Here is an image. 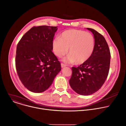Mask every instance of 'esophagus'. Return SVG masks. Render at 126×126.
<instances>
[{
  "instance_id": "1",
  "label": "esophagus",
  "mask_w": 126,
  "mask_h": 126,
  "mask_svg": "<svg viewBox=\"0 0 126 126\" xmlns=\"http://www.w3.org/2000/svg\"><path fill=\"white\" fill-rule=\"evenodd\" d=\"M65 66H66V65H65V64H64L63 63H61V67H62V68L64 67H65Z\"/></svg>"
}]
</instances>
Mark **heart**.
<instances>
[{
  "instance_id": "obj_1",
  "label": "heart",
  "mask_w": 126,
  "mask_h": 126,
  "mask_svg": "<svg viewBox=\"0 0 126 126\" xmlns=\"http://www.w3.org/2000/svg\"><path fill=\"white\" fill-rule=\"evenodd\" d=\"M53 48L55 55L59 58L64 56L68 51L69 54L64 62L81 64L91 56L94 39L90 33L77 29L67 30L63 31L60 38L53 40Z\"/></svg>"
}]
</instances>
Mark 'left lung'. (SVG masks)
<instances>
[{
	"mask_svg": "<svg viewBox=\"0 0 126 126\" xmlns=\"http://www.w3.org/2000/svg\"><path fill=\"white\" fill-rule=\"evenodd\" d=\"M95 39L94 48L90 58L79 66L72 67L69 80L71 88L82 95L92 94L101 88L109 73L111 54L104 37L91 28Z\"/></svg>",
	"mask_w": 126,
	"mask_h": 126,
	"instance_id": "8db88e82",
	"label": "left lung"
}]
</instances>
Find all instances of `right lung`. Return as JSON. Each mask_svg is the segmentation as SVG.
<instances>
[{
  "label": "right lung",
  "instance_id": "add662e5",
  "mask_svg": "<svg viewBox=\"0 0 126 126\" xmlns=\"http://www.w3.org/2000/svg\"><path fill=\"white\" fill-rule=\"evenodd\" d=\"M58 27H33L17 44L16 69L24 86L41 93L51 86L61 65L53 53V41Z\"/></svg>",
  "mask_w": 126,
  "mask_h": 126
}]
</instances>
